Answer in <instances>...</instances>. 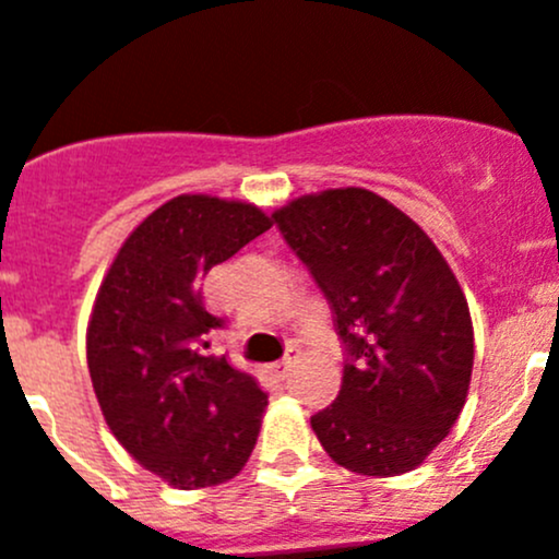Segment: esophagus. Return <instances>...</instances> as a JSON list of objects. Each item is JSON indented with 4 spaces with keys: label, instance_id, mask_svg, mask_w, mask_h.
Here are the masks:
<instances>
[{
    "label": "esophagus",
    "instance_id": "34e87169",
    "mask_svg": "<svg viewBox=\"0 0 559 559\" xmlns=\"http://www.w3.org/2000/svg\"><path fill=\"white\" fill-rule=\"evenodd\" d=\"M292 369H294V360L286 358V360H281V364L270 366V377H273L275 382H284V379L292 373Z\"/></svg>",
    "mask_w": 559,
    "mask_h": 559
}]
</instances>
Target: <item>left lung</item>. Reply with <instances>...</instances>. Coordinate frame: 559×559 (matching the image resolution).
<instances>
[{
  "instance_id": "1",
  "label": "left lung",
  "mask_w": 559,
  "mask_h": 559,
  "mask_svg": "<svg viewBox=\"0 0 559 559\" xmlns=\"http://www.w3.org/2000/svg\"><path fill=\"white\" fill-rule=\"evenodd\" d=\"M273 219L329 299L347 349L340 395L312 416V432L358 475L416 469L467 403L475 331L456 275L373 190L299 195Z\"/></svg>"
}]
</instances>
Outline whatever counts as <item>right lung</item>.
I'll return each instance as SVG.
<instances>
[{
  "label": "right lung",
  "instance_id": "right-lung-1",
  "mask_svg": "<svg viewBox=\"0 0 559 559\" xmlns=\"http://www.w3.org/2000/svg\"><path fill=\"white\" fill-rule=\"evenodd\" d=\"M273 225L249 201L182 193L121 243L87 323V366L106 425L134 462L171 488L228 483L260 435L267 395L210 353L223 326L201 281Z\"/></svg>",
  "mask_w": 559,
  "mask_h": 559
}]
</instances>
